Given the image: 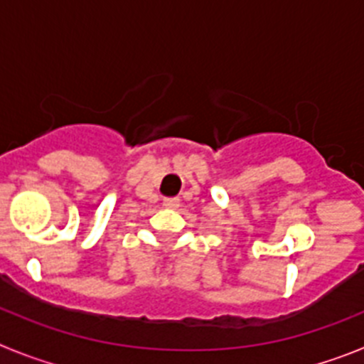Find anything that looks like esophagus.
<instances>
[{"instance_id":"1","label":"esophagus","mask_w":364,"mask_h":364,"mask_svg":"<svg viewBox=\"0 0 364 364\" xmlns=\"http://www.w3.org/2000/svg\"><path fill=\"white\" fill-rule=\"evenodd\" d=\"M178 198L176 197H171V198H166V200H164V205H166V208H178Z\"/></svg>"}]
</instances>
